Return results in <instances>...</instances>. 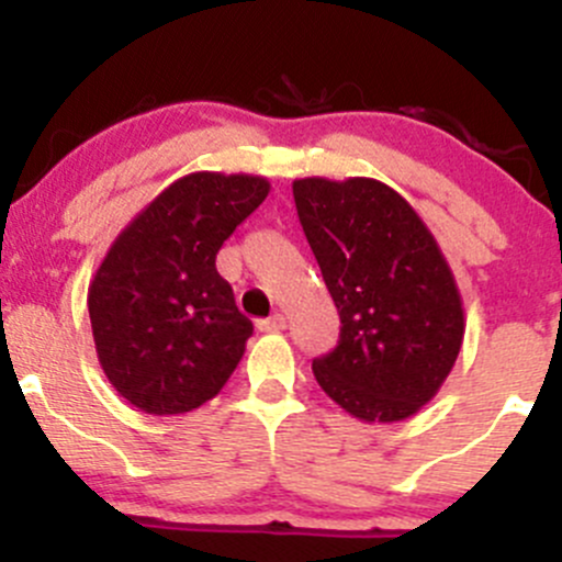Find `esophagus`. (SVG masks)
Masks as SVG:
<instances>
[{"mask_svg": "<svg viewBox=\"0 0 562 562\" xmlns=\"http://www.w3.org/2000/svg\"><path fill=\"white\" fill-rule=\"evenodd\" d=\"M288 326V317L285 315H271L266 321H258V331H282Z\"/></svg>", "mask_w": 562, "mask_h": 562, "instance_id": "esophagus-1", "label": "esophagus"}]
</instances>
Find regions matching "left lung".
Masks as SVG:
<instances>
[{
	"instance_id": "1",
	"label": "left lung",
	"mask_w": 562,
	"mask_h": 562,
	"mask_svg": "<svg viewBox=\"0 0 562 562\" xmlns=\"http://www.w3.org/2000/svg\"><path fill=\"white\" fill-rule=\"evenodd\" d=\"M299 223L339 313V345L313 361L317 386L367 424L416 416L464 339L462 296L416 209L378 179L293 181Z\"/></svg>"
}]
</instances>
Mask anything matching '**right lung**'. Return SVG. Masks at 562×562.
<instances>
[{
	"mask_svg": "<svg viewBox=\"0 0 562 562\" xmlns=\"http://www.w3.org/2000/svg\"><path fill=\"white\" fill-rule=\"evenodd\" d=\"M269 190L266 176L187 173L108 247L89 282V321L105 378L133 407L190 413L234 375L252 323L214 258Z\"/></svg>",
	"mask_w": 562,
	"mask_h": 562,
	"instance_id": "add662e5",
	"label": "right lung"
}]
</instances>
